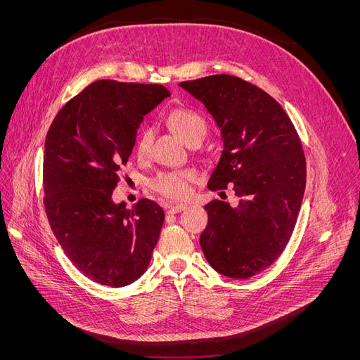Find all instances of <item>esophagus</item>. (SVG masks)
Listing matches in <instances>:
<instances>
[{
    "mask_svg": "<svg viewBox=\"0 0 360 360\" xmlns=\"http://www.w3.org/2000/svg\"><path fill=\"white\" fill-rule=\"evenodd\" d=\"M165 209L168 213H180L183 210L188 209L186 204H167Z\"/></svg>",
    "mask_w": 360,
    "mask_h": 360,
    "instance_id": "esophagus-1",
    "label": "esophagus"
}]
</instances>
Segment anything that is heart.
<instances>
[{"label": "heart", "mask_w": 360, "mask_h": 360, "mask_svg": "<svg viewBox=\"0 0 360 360\" xmlns=\"http://www.w3.org/2000/svg\"><path fill=\"white\" fill-rule=\"evenodd\" d=\"M168 123L171 129L176 132V135L186 143L188 146L200 144L207 135V123L205 120L192 110L186 108H177V110L171 111L168 115ZM151 138H153V130L146 129L141 134L136 151L139 156H144L151 144ZM195 180V172L189 169L181 171H163L159 172L153 180V188L156 192L171 200H183L188 197L189 193V183Z\"/></svg>", "instance_id": "1"}]
</instances>
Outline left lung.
I'll return each instance as SVG.
<instances>
[{"label": "left lung", "instance_id": "left-lung-1", "mask_svg": "<svg viewBox=\"0 0 360 360\" xmlns=\"http://www.w3.org/2000/svg\"><path fill=\"white\" fill-rule=\"evenodd\" d=\"M180 86L221 129L224 151L207 186L216 192L233 184L238 198L236 207L221 200L204 207V257L224 276L250 278L275 263L296 225L307 184L300 138L274 97L237 76H205Z\"/></svg>", "mask_w": 360, "mask_h": 360}]
</instances>
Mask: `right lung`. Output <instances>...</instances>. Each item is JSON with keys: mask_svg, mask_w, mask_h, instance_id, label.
<instances>
[{"mask_svg": "<svg viewBox=\"0 0 360 360\" xmlns=\"http://www.w3.org/2000/svg\"><path fill=\"white\" fill-rule=\"evenodd\" d=\"M169 91L159 84L101 79L53 118L43 155V204L53 236L73 266L106 287L144 275L165 219L147 198L115 204L118 172L143 117Z\"/></svg>", "mask_w": 360, "mask_h": 360, "instance_id": "add662e5", "label": "right lung"}]
</instances>
